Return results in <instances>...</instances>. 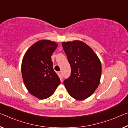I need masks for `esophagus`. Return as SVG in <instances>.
<instances>
[{"label":"esophagus","mask_w":128,"mask_h":128,"mask_svg":"<svg viewBox=\"0 0 128 128\" xmlns=\"http://www.w3.org/2000/svg\"><path fill=\"white\" fill-rule=\"evenodd\" d=\"M59 74H60V76H61V77H62V76H63V72H62V71H60V72H59Z\"/></svg>","instance_id":"1"}]
</instances>
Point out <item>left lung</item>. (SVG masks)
Listing matches in <instances>:
<instances>
[{"label": "left lung", "mask_w": 128, "mask_h": 128, "mask_svg": "<svg viewBox=\"0 0 128 128\" xmlns=\"http://www.w3.org/2000/svg\"><path fill=\"white\" fill-rule=\"evenodd\" d=\"M70 64L71 76L64 84L69 95L79 101L89 97L97 89L101 76V63L89 46L80 40L62 43Z\"/></svg>", "instance_id": "8db88e82"}]
</instances>
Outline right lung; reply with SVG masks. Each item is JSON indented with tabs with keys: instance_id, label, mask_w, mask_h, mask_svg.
I'll return each mask as SVG.
<instances>
[{
	"instance_id": "add662e5",
	"label": "right lung",
	"mask_w": 128,
	"mask_h": 128,
	"mask_svg": "<svg viewBox=\"0 0 128 128\" xmlns=\"http://www.w3.org/2000/svg\"><path fill=\"white\" fill-rule=\"evenodd\" d=\"M57 46L54 41L42 39L31 46L23 58V82L29 93L38 99L50 97L60 84L51 58Z\"/></svg>"
}]
</instances>
